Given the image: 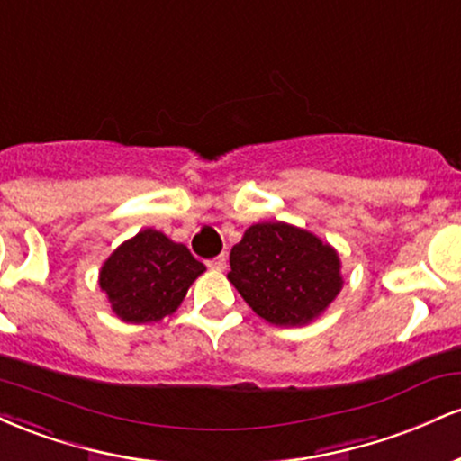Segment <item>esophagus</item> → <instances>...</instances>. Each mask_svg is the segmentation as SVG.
I'll list each match as a JSON object with an SVG mask.
<instances>
[{
	"label": "esophagus",
	"instance_id": "1",
	"mask_svg": "<svg viewBox=\"0 0 461 461\" xmlns=\"http://www.w3.org/2000/svg\"><path fill=\"white\" fill-rule=\"evenodd\" d=\"M208 267L214 268V271H225V267H227L225 253H221V256H216V258H212V260H208Z\"/></svg>",
	"mask_w": 461,
	"mask_h": 461
}]
</instances>
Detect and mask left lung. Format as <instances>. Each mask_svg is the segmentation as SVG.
<instances>
[{
	"instance_id": "8db88e82",
	"label": "left lung",
	"mask_w": 461,
	"mask_h": 461,
	"mask_svg": "<svg viewBox=\"0 0 461 461\" xmlns=\"http://www.w3.org/2000/svg\"><path fill=\"white\" fill-rule=\"evenodd\" d=\"M227 277L273 325H303L342 288L340 260L314 234L285 223L251 225L230 253Z\"/></svg>"
}]
</instances>
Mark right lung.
<instances>
[{"label":"right lung","instance_id":"1","mask_svg":"<svg viewBox=\"0 0 461 461\" xmlns=\"http://www.w3.org/2000/svg\"><path fill=\"white\" fill-rule=\"evenodd\" d=\"M203 271L186 245L162 231L142 230L105 260L99 285L119 319L153 322L177 310L188 285Z\"/></svg>","mask_w":461,"mask_h":461}]
</instances>
